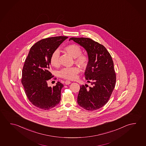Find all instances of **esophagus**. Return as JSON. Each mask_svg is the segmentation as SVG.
Here are the masks:
<instances>
[{
	"label": "esophagus",
	"instance_id": "obj_1",
	"mask_svg": "<svg viewBox=\"0 0 146 146\" xmlns=\"http://www.w3.org/2000/svg\"><path fill=\"white\" fill-rule=\"evenodd\" d=\"M70 83H71V82L68 81V80H66L65 82V84H66V85H69Z\"/></svg>",
	"mask_w": 146,
	"mask_h": 146
}]
</instances>
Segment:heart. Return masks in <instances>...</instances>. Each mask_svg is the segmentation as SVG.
<instances>
[{
    "mask_svg": "<svg viewBox=\"0 0 146 146\" xmlns=\"http://www.w3.org/2000/svg\"><path fill=\"white\" fill-rule=\"evenodd\" d=\"M64 50L72 57L75 58V62L82 68L86 67L88 62V58L85 54H81V47L77 44L69 45L64 47ZM60 52L58 50H54L50 57V64L52 66L57 67L59 65ZM80 69L77 67H66L59 72L60 76L66 79L74 80L77 78Z\"/></svg>",
    "mask_w": 146,
    "mask_h": 146,
    "instance_id": "obj_1",
    "label": "heart"
}]
</instances>
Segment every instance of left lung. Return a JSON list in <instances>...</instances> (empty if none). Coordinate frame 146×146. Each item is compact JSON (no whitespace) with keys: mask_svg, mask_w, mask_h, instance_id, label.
<instances>
[{"mask_svg":"<svg viewBox=\"0 0 146 146\" xmlns=\"http://www.w3.org/2000/svg\"><path fill=\"white\" fill-rule=\"evenodd\" d=\"M69 40H73L83 47L88 58L84 74L92 86H80L78 104L89 111L101 108L108 101L116 82L111 55L103 45L90 38L72 37Z\"/></svg>","mask_w":146,"mask_h":146,"instance_id":"left-lung-1","label":"left lung"}]
</instances>
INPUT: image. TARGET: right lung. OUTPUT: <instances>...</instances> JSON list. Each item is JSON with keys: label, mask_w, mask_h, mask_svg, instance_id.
I'll list each match as a JSON object with an SVG mask.
<instances>
[{"label": "right lung", "mask_w": 146, "mask_h": 146, "mask_svg": "<svg viewBox=\"0 0 146 146\" xmlns=\"http://www.w3.org/2000/svg\"><path fill=\"white\" fill-rule=\"evenodd\" d=\"M66 36L50 37L36 43L31 48L22 69L21 82L25 94L32 104L48 110L59 104L63 85L58 82L55 86H48L52 78L50 72V57Z\"/></svg>", "instance_id": "obj_1"}]
</instances>
